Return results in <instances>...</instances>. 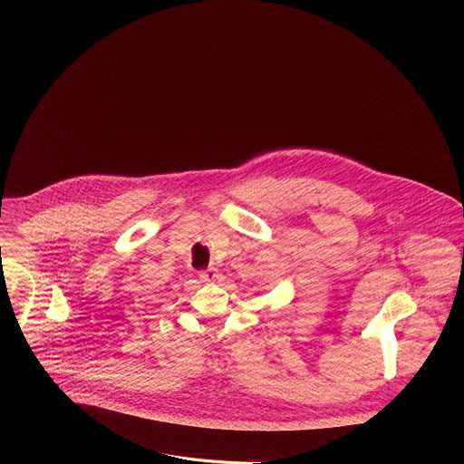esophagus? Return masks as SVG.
Returning a JSON list of instances; mask_svg holds the SVG:
<instances>
[{
	"instance_id": "obj_1",
	"label": "esophagus",
	"mask_w": 464,
	"mask_h": 464,
	"mask_svg": "<svg viewBox=\"0 0 464 464\" xmlns=\"http://www.w3.org/2000/svg\"><path fill=\"white\" fill-rule=\"evenodd\" d=\"M199 278H201L203 282H216V280L219 278V275H218V269H214V266H210V269L199 273Z\"/></svg>"
}]
</instances>
